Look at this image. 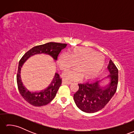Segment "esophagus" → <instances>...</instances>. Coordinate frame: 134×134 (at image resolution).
<instances>
[{"mask_svg": "<svg viewBox=\"0 0 134 134\" xmlns=\"http://www.w3.org/2000/svg\"><path fill=\"white\" fill-rule=\"evenodd\" d=\"M62 83L63 84H65V85H70L71 83V82H69V81H65V80H63L62 81Z\"/></svg>", "mask_w": 134, "mask_h": 134, "instance_id": "obj_1", "label": "esophagus"}]
</instances>
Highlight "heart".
Segmentation results:
<instances>
[{
	"label": "heart",
	"mask_w": 134,
	"mask_h": 134,
	"mask_svg": "<svg viewBox=\"0 0 134 134\" xmlns=\"http://www.w3.org/2000/svg\"><path fill=\"white\" fill-rule=\"evenodd\" d=\"M61 70L65 71L76 64L77 69L64 74V78L76 81L82 77L86 81L95 79L101 72L105 65V58L101 53L87 47H76L70 54L63 53L58 57Z\"/></svg>",
	"instance_id": "1"
}]
</instances>
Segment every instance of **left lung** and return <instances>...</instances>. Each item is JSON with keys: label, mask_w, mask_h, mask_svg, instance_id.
<instances>
[{"label": "left lung", "mask_w": 134, "mask_h": 134, "mask_svg": "<svg viewBox=\"0 0 134 134\" xmlns=\"http://www.w3.org/2000/svg\"><path fill=\"white\" fill-rule=\"evenodd\" d=\"M109 75L94 83L78 84L79 89L74 99L76 106L86 113H94L102 109L116 92L118 83V69L110 60L107 67ZM107 81L103 82L104 80Z\"/></svg>", "instance_id": "left-lung-1"}]
</instances>
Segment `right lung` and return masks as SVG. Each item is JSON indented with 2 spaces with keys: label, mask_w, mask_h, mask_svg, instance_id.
<instances>
[{
  "label": "right lung",
  "mask_w": 134,
  "mask_h": 134,
  "mask_svg": "<svg viewBox=\"0 0 134 134\" xmlns=\"http://www.w3.org/2000/svg\"><path fill=\"white\" fill-rule=\"evenodd\" d=\"M66 46V44L53 42L37 45L28 51L20 60L16 75L17 85L21 96L28 103L35 107H41L49 104L55 98L62 84V79L60 78L59 74L56 72L52 82L47 88L40 91L32 92L27 89L22 82L21 70L22 65L31 56L37 54L43 53L49 55L52 57L54 60L56 61L58 55Z\"/></svg>",
  "instance_id": "obj_1"
}]
</instances>
